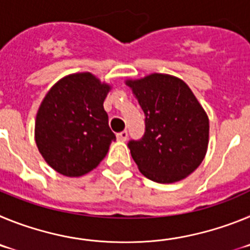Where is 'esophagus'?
Returning a JSON list of instances; mask_svg holds the SVG:
<instances>
[{
  "instance_id": "1",
  "label": "esophagus",
  "mask_w": 250,
  "mask_h": 250,
  "mask_svg": "<svg viewBox=\"0 0 250 250\" xmlns=\"http://www.w3.org/2000/svg\"><path fill=\"white\" fill-rule=\"evenodd\" d=\"M116 138H118V140L120 141H125L127 139V131L126 130H124V131H120L116 134Z\"/></svg>"
}]
</instances>
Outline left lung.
<instances>
[{"mask_svg": "<svg viewBox=\"0 0 250 250\" xmlns=\"http://www.w3.org/2000/svg\"><path fill=\"white\" fill-rule=\"evenodd\" d=\"M145 114V132L127 143L143 175L170 184L187 178L207 152L209 120L189 86L178 77L151 74L129 80Z\"/></svg>", "mask_w": 250, "mask_h": 250, "instance_id": "1", "label": "left lung"}]
</instances>
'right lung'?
<instances>
[{"instance_id":"add662e5","label":"right lung","mask_w":250,"mask_h":250,"mask_svg":"<svg viewBox=\"0 0 250 250\" xmlns=\"http://www.w3.org/2000/svg\"><path fill=\"white\" fill-rule=\"evenodd\" d=\"M110 86L89 72L63 77L41 103L35 139L52 169L81 176L100 164L116 139L109 126L104 100Z\"/></svg>"}]
</instances>
